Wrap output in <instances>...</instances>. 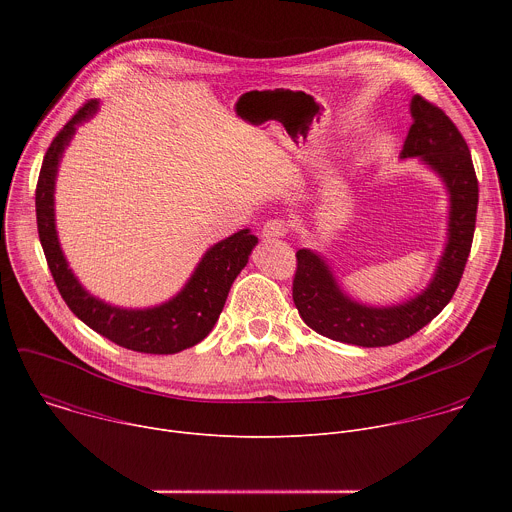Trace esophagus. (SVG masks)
<instances>
[{
  "label": "esophagus",
  "instance_id": "34e87169",
  "mask_svg": "<svg viewBox=\"0 0 512 512\" xmlns=\"http://www.w3.org/2000/svg\"><path fill=\"white\" fill-rule=\"evenodd\" d=\"M287 233V227L283 221H267L263 225V231H261V237L263 241L271 243V241H277V239H283Z\"/></svg>",
  "mask_w": 512,
  "mask_h": 512
}]
</instances>
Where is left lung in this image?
Wrapping results in <instances>:
<instances>
[{
  "instance_id": "8db88e82",
  "label": "left lung",
  "mask_w": 512,
  "mask_h": 512,
  "mask_svg": "<svg viewBox=\"0 0 512 512\" xmlns=\"http://www.w3.org/2000/svg\"><path fill=\"white\" fill-rule=\"evenodd\" d=\"M413 123L403 141L401 160L417 158L440 178L448 192L444 251L429 283L413 298L393 306H369L350 298L324 255L298 251L294 304L318 334L364 348L391 346L427 326L452 300L462 279L478 208V180L468 145L452 119L423 97L409 105Z\"/></svg>"
}]
</instances>
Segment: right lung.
Returning a JSON list of instances; mask_svg holds the SVG:
<instances>
[{
	"instance_id": "right-lung-1",
	"label": "right lung",
	"mask_w": 512,
	"mask_h": 512,
	"mask_svg": "<svg viewBox=\"0 0 512 512\" xmlns=\"http://www.w3.org/2000/svg\"><path fill=\"white\" fill-rule=\"evenodd\" d=\"M99 111L89 101L52 139L36 186V221L40 243L62 300L79 320L111 342L145 354H176L204 340L221 316L233 281L249 263L259 243L249 229L214 243L204 251L184 287L168 302L152 308H119L99 300L72 273L58 241L54 192L60 160L77 127Z\"/></svg>"
}]
</instances>
